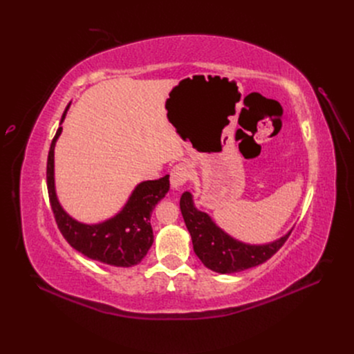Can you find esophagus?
Returning a JSON list of instances; mask_svg holds the SVG:
<instances>
[{
	"label": "esophagus",
	"instance_id": "esophagus-1",
	"mask_svg": "<svg viewBox=\"0 0 354 354\" xmlns=\"http://www.w3.org/2000/svg\"><path fill=\"white\" fill-rule=\"evenodd\" d=\"M193 170H192V165L189 162H178L171 168V173H170V180L174 189H178L181 186H184L190 178H192Z\"/></svg>",
	"mask_w": 354,
	"mask_h": 354
}]
</instances>
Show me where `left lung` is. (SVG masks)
<instances>
[{
    "label": "left lung",
    "mask_w": 354,
    "mask_h": 354,
    "mask_svg": "<svg viewBox=\"0 0 354 354\" xmlns=\"http://www.w3.org/2000/svg\"><path fill=\"white\" fill-rule=\"evenodd\" d=\"M180 209L190 232L196 255L206 268L218 274L241 272L266 262L287 242L292 232L272 243L249 245L233 239L212 221L207 213L197 210L192 193H183Z\"/></svg>",
    "instance_id": "8db88e82"
}]
</instances>
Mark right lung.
I'll return each instance as SVG.
<instances>
[{"label":"right lung","instance_id":"right-lung-1","mask_svg":"<svg viewBox=\"0 0 354 354\" xmlns=\"http://www.w3.org/2000/svg\"><path fill=\"white\" fill-rule=\"evenodd\" d=\"M66 106L62 121L69 109ZM62 133L57 128L47 157V190L50 205L59 230L69 245L89 259L112 266H133L140 263L154 242L151 213L170 189V176L140 183L129 196L122 210L97 225L75 221L60 206L55 189V145Z\"/></svg>","mask_w":354,"mask_h":354}]
</instances>
